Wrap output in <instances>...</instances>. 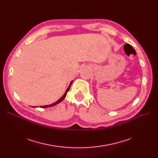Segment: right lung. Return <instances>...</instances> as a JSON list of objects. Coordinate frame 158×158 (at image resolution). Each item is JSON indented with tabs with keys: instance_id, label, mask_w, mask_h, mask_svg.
<instances>
[{
	"instance_id": "add662e5",
	"label": "right lung",
	"mask_w": 158,
	"mask_h": 158,
	"mask_svg": "<svg viewBox=\"0 0 158 158\" xmlns=\"http://www.w3.org/2000/svg\"><path fill=\"white\" fill-rule=\"evenodd\" d=\"M72 82H73V81H72L71 82H70V85H69V87H68V88L66 89V92H65V93L64 94V95L59 99V100H58L57 101H56V102H54V103H53V104H50V105H46V106H40L41 107H43V108H46V107H52V106H55V105H56V104H59V103H60L63 99L65 98V97H66V94H67V92H69V89H70V86H71V85H72Z\"/></svg>"
}]
</instances>
